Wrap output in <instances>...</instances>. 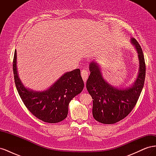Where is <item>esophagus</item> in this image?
Listing matches in <instances>:
<instances>
[{
	"mask_svg": "<svg viewBox=\"0 0 156 156\" xmlns=\"http://www.w3.org/2000/svg\"><path fill=\"white\" fill-rule=\"evenodd\" d=\"M81 77H82V78L83 79L84 82L86 83L88 77V71L86 70V69H83L81 71Z\"/></svg>",
	"mask_w": 156,
	"mask_h": 156,
	"instance_id": "obj_1",
	"label": "esophagus"
}]
</instances>
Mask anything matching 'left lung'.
<instances>
[{
  "label": "left lung",
  "mask_w": 156,
  "mask_h": 156,
  "mask_svg": "<svg viewBox=\"0 0 156 156\" xmlns=\"http://www.w3.org/2000/svg\"><path fill=\"white\" fill-rule=\"evenodd\" d=\"M131 43L138 53L140 68L138 77L133 85L119 90L103 79L98 64H90V75L87 81V89L92 98V114L94 119L105 124H112L124 119L133 109L142 91L146 75L144 54L135 38Z\"/></svg>",
  "instance_id": "obj_1"
}]
</instances>
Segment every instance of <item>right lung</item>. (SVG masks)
Instances as JSON below:
<instances>
[{"label": "right lung", "mask_w": 156, "mask_h": 156, "mask_svg": "<svg viewBox=\"0 0 156 156\" xmlns=\"http://www.w3.org/2000/svg\"><path fill=\"white\" fill-rule=\"evenodd\" d=\"M16 50L14 53L13 70L14 81L20 98L32 114L48 123H57L67 117L71 100L81 93L84 82L79 69L64 74L53 86L43 92L26 88L19 78Z\"/></svg>", "instance_id": "right-lung-1"}]
</instances>
